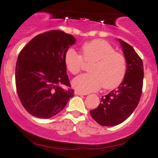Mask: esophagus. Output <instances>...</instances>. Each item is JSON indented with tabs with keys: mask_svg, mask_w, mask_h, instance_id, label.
Returning a JSON list of instances; mask_svg holds the SVG:
<instances>
[{
	"mask_svg": "<svg viewBox=\"0 0 158 158\" xmlns=\"http://www.w3.org/2000/svg\"><path fill=\"white\" fill-rule=\"evenodd\" d=\"M75 94L77 95H86V93H84V92H81L79 91H75Z\"/></svg>",
	"mask_w": 158,
	"mask_h": 158,
	"instance_id": "esophagus-1",
	"label": "esophagus"
}]
</instances>
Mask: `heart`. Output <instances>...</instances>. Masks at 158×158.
<instances>
[{
	"label": "heart",
	"mask_w": 158,
	"mask_h": 158,
	"mask_svg": "<svg viewBox=\"0 0 158 158\" xmlns=\"http://www.w3.org/2000/svg\"><path fill=\"white\" fill-rule=\"evenodd\" d=\"M81 52L82 57L75 49L69 48L64 55L66 69L73 75L81 71L83 60L92 62L89 66L90 73L73 80V86L76 90L86 93L102 86L112 89L122 83L127 72V60L123 54L115 52L109 42L98 39L85 43L81 47Z\"/></svg>",
	"instance_id": "b5f03b06"
}]
</instances>
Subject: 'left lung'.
<instances>
[{
  "instance_id": "left-lung-1",
  "label": "left lung",
  "mask_w": 158,
  "mask_h": 158,
  "mask_svg": "<svg viewBox=\"0 0 158 158\" xmlns=\"http://www.w3.org/2000/svg\"><path fill=\"white\" fill-rule=\"evenodd\" d=\"M127 60V72L117 89L102 96L99 106L91 110L92 118L102 126H114L126 120L139 103L142 93L144 67L131 46L118 40Z\"/></svg>"
}]
</instances>
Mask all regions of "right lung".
<instances>
[{"mask_svg": "<svg viewBox=\"0 0 158 158\" xmlns=\"http://www.w3.org/2000/svg\"><path fill=\"white\" fill-rule=\"evenodd\" d=\"M75 42L72 35L50 30L33 37L19 53L16 88L21 104L33 116L52 118L64 109L74 95L64 55Z\"/></svg>", "mask_w": 158, "mask_h": 158, "instance_id": "add662e5", "label": "right lung"}]
</instances>
